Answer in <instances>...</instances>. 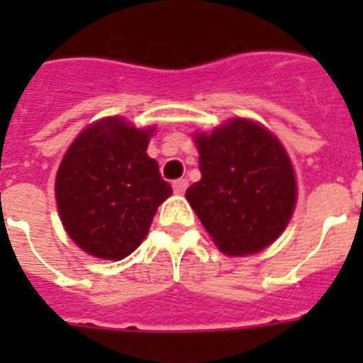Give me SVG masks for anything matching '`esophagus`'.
I'll use <instances>...</instances> for the list:
<instances>
[{
    "label": "esophagus",
    "mask_w": 363,
    "mask_h": 363,
    "mask_svg": "<svg viewBox=\"0 0 363 363\" xmlns=\"http://www.w3.org/2000/svg\"><path fill=\"white\" fill-rule=\"evenodd\" d=\"M186 188H188L186 179H179V181L173 182V192H175L177 196H182V194L186 192Z\"/></svg>",
    "instance_id": "obj_1"
}]
</instances>
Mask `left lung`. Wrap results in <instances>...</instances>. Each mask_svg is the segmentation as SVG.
<instances>
[{
  "instance_id": "1",
  "label": "left lung",
  "mask_w": 363,
  "mask_h": 363,
  "mask_svg": "<svg viewBox=\"0 0 363 363\" xmlns=\"http://www.w3.org/2000/svg\"><path fill=\"white\" fill-rule=\"evenodd\" d=\"M201 179L186 190L203 228L230 256L256 254L275 241L296 207V177L286 150L269 130L232 118L196 133Z\"/></svg>"
}]
</instances>
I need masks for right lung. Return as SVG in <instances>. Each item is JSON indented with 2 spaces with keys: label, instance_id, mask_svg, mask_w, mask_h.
Masks as SVG:
<instances>
[{
  "label": "right lung",
  "instance_id": "add662e5",
  "mask_svg": "<svg viewBox=\"0 0 363 363\" xmlns=\"http://www.w3.org/2000/svg\"><path fill=\"white\" fill-rule=\"evenodd\" d=\"M154 128L107 116L82 130L56 173V205L65 232L90 256L122 259L147 238L169 182L147 154Z\"/></svg>",
  "mask_w": 363,
  "mask_h": 363
}]
</instances>
